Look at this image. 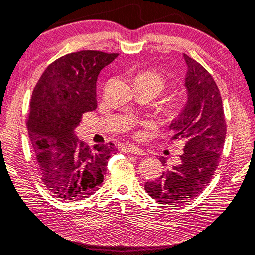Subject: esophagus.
Segmentation results:
<instances>
[{"instance_id":"esophagus-1","label":"esophagus","mask_w":255,"mask_h":255,"mask_svg":"<svg viewBox=\"0 0 255 255\" xmlns=\"http://www.w3.org/2000/svg\"><path fill=\"white\" fill-rule=\"evenodd\" d=\"M125 152L132 153V155H137V156H144L145 151L142 149H140L139 147H135V145H130V147H125L123 148Z\"/></svg>"}]
</instances>
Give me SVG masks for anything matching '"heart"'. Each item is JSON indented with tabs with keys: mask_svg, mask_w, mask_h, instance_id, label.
<instances>
[{
	"mask_svg": "<svg viewBox=\"0 0 255 255\" xmlns=\"http://www.w3.org/2000/svg\"><path fill=\"white\" fill-rule=\"evenodd\" d=\"M136 80L145 81L153 85L158 90V94L161 93L166 87L165 78L160 76L159 73L152 72V71H145V72L140 73L136 77ZM185 110V104L179 98H170L164 106V114L169 120H176L183 114Z\"/></svg>",
	"mask_w": 255,
	"mask_h": 255,
	"instance_id": "obj_1",
	"label": "heart"
}]
</instances>
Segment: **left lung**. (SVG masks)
<instances>
[{
  "label": "left lung",
  "instance_id": "obj_1",
  "mask_svg": "<svg viewBox=\"0 0 255 255\" xmlns=\"http://www.w3.org/2000/svg\"><path fill=\"white\" fill-rule=\"evenodd\" d=\"M187 64L185 86L189 94L185 110L169 128L170 142L183 141L181 162L144 189L152 199L169 206H181L201 193L218 167L226 139L223 100L211 74L184 54ZM162 166L165 160L161 159Z\"/></svg>",
  "mask_w": 255,
  "mask_h": 255
}]
</instances>
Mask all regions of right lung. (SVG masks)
<instances>
[{
	"mask_svg": "<svg viewBox=\"0 0 255 255\" xmlns=\"http://www.w3.org/2000/svg\"><path fill=\"white\" fill-rule=\"evenodd\" d=\"M118 53L80 51L49 64L33 88L27 128L40 179L56 198L78 201L94 194L104 181L112 142L89 148L74 130L82 114L96 110V82Z\"/></svg>",
	"mask_w": 255,
	"mask_h": 255,
	"instance_id": "add662e5",
	"label": "right lung"
}]
</instances>
